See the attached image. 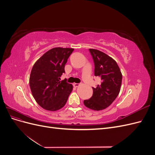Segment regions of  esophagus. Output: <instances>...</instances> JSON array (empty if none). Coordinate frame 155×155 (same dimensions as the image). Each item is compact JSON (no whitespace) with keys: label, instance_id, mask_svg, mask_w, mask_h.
<instances>
[{"label":"esophagus","instance_id":"34e87169","mask_svg":"<svg viewBox=\"0 0 155 155\" xmlns=\"http://www.w3.org/2000/svg\"><path fill=\"white\" fill-rule=\"evenodd\" d=\"M73 85H74V87H76H76H79V85H79V83H74V84H73Z\"/></svg>","mask_w":155,"mask_h":155}]
</instances>
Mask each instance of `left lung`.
<instances>
[{
    "label": "left lung",
    "instance_id": "left-lung-1",
    "mask_svg": "<svg viewBox=\"0 0 155 155\" xmlns=\"http://www.w3.org/2000/svg\"><path fill=\"white\" fill-rule=\"evenodd\" d=\"M94 63V76L100 77L101 84L94 88L92 96L83 103L87 108L101 110L111 105L118 96L122 74L118 64L110 56L96 49H89Z\"/></svg>",
    "mask_w": 155,
    "mask_h": 155
}]
</instances>
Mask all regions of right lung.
<instances>
[{"mask_svg": "<svg viewBox=\"0 0 155 155\" xmlns=\"http://www.w3.org/2000/svg\"><path fill=\"white\" fill-rule=\"evenodd\" d=\"M74 49L54 48L46 51L35 63L30 76V87L36 102L42 108L56 111L63 108L72 91V84L60 77L64 65Z\"/></svg>", "mask_w": 155, "mask_h": 155, "instance_id": "1", "label": "right lung"}]
</instances>
